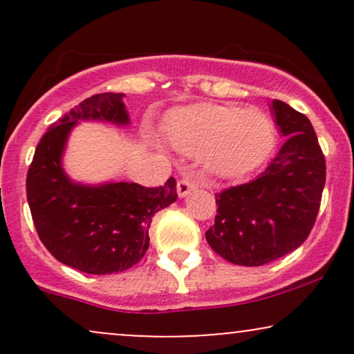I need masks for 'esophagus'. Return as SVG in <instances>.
I'll return each instance as SVG.
<instances>
[{
	"mask_svg": "<svg viewBox=\"0 0 354 354\" xmlns=\"http://www.w3.org/2000/svg\"><path fill=\"white\" fill-rule=\"evenodd\" d=\"M193 189H196V183H193L188 178H183V180L178 181L176 185V191H178V196L180 198H185L188 196Z\"/></svg>",
	"mask_w": 354,
	"mask_h": 354,
	"instance_id": "1",
	"label": "esophagus"
}]
</instances>
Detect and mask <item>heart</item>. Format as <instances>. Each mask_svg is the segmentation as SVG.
I'll return each mask as SVG.
<instances>
[{"label": "heart", "instance_id": "1", "mask_svg": "<svg viewBox=\"0 0 354 354\" xmlns=\"http://www.w3.org/2000/svg\"><path fill=\"white\" fill-rule=\"evenodd\" d=\"M166 135L180 151L200 154L205 171L221 180L253 171L276 141L273 121L261 109L214 103L174 109L166 120Z\"/></svg>", "mask_w": 354, "mask_h": 354}]
</instances>
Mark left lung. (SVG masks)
Returning a JSON list of instances; mask_svg holds the SVG:
<instances>
[{"label": "left lung", "instance_id": "obj_1", "mask_svg": "<svg viewBox=\"0 0 354 354\" xmlns=\"http://www.w3.org/2000/svg\"><path fill=\"white\" fill-rule=\"evenodd\" d=\"M281 136L279 151L246 185L216 194L218 214L206 241L226 261L261 266L301 246L315 225L326 181V165L306 116L273 100Z\"/></svg>", "mask_w": 354, "mask_h": 354}]
</instances>
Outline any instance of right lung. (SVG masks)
Here are the masks:
<instances>
[{"label":"right lung","mask_w":354,"mask_h":354,"mask_svg":"<svg viewBox=\"0 0 354 354\" xmlns=\"http://www.w3.org/2000/svg\"><path fill=\"white\" fill-rule=\"evenodd\" d=\"M123 98V93H100L81 101L48 129L28 169V205L39 239L59 263L88 274L135 266L149 246L153 216L178 198L174 178L145 188L126 181L86 185L64 171V149L76 124H129Z\"/></svg>","instance_id":"1"}]
</instances>
